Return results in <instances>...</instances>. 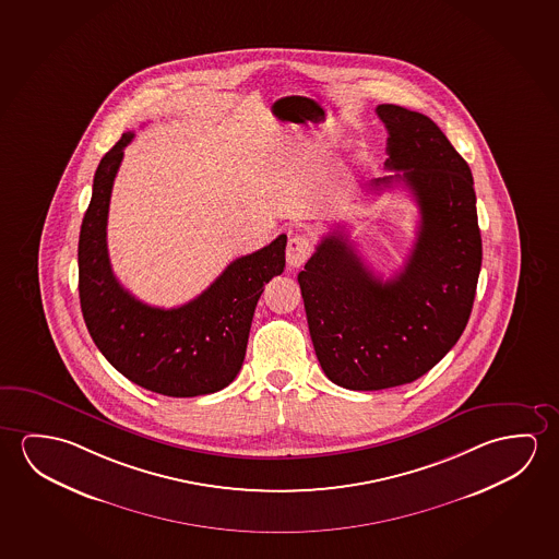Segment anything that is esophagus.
<instances>
[{"label": "esophagus", "instance_id": "esophagus-1", "mask_svg": "<svg viewBox=\"0 0 559 559\" xmlns=\"http://www.w3.org/2000/svg\"><path fill=\"white\" fill-rule=\"evenodd\" d=\"M313 253V241L304 236V234H296L286 246V263L293 269H300Z\"/></svg>", "mask_w": 559, "mask_h": 559}]
</instances>
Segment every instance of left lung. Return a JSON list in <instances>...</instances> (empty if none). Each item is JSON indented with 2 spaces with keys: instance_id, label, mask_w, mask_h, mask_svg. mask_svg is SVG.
I'll use <instances>...</instances> for the list:
<instances>
[{
  "instance_id": "1",
  "label": "left lung",
  "mask_w": 559,
  "mask_h": 559,
  "mask_svg": "<svg viewBox=\"0 0 559 559\" xmlns=\"http://www.w3.org/2000/svg\"><path fill=\"white\" fill-rule=\"evenodd\" d=\"M386 170L371 188L403 183L420 226L403 269L381 281L343 233L329 234L300 283L311 343L326 378L353 391L413 383L463 335L480 275L473 174L445 133L420 112L379 104Z\"/></svg>"
}]
</instances>
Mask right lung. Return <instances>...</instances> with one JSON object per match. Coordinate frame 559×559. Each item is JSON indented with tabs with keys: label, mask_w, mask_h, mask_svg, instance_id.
<instances>
[{
	"label": "right lung",
	"mask_w": 559,
	"mask_h": 559,
	"mask_svg": "<svg viewBox=\"0 0 559 559\" xmlns=\"http://www.w3.org/2000/svg\"><path fill=\"white\" fill-rule=\"evenodd\" d=\"M128 131L103 156L79 234V298L104 358L129 381L166 396L216 393L238 376L259 296L284 271L286 236L238 258L180 308L163 310L129 294L112 273L106 224Z\"/></svg>",
	"instance_id": "1"
}]
</instances>
